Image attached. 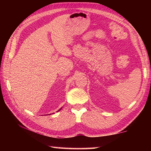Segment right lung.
Segmentation results:
<instances>
[{"label":"right lung","mask_w":151,"mask_h":151,"mask_svg":"<svg viewBox=\"0 0 151 151\" xmlns=\"http://www.w3.org/2000/svg\"><path fill=\"white\" fill-rule=\"evenodd\" d=\"M62 108H61L60 109V110H58V111H60V110H61V109H62Z\"/></svg>","instance_id":"add662e5"}]
</instances>
